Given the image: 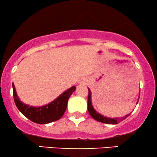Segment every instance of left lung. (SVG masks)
Returning a JSON list of instances; mask_svg holds the SVG:
<instances>
[{
    "mask_svg": "<svg viewBox=\"0 0 157 157\" xmlns=\"http://www.w3.org/2000/svg\"><path fill=\"white\" fill-rule=\"evenodd\" d=\"M139 101V99H138ZM138 101H137V104L138 103ZM88 110L90 116L95 119L97 121L104 123V124H118V122L122 121L123 120L126 119L128 116H129L130 113L129 115H126L124 117H122V118H108V117L104 116L102 115H101L100 113H97L95 109H94L93 105H92L91 102V92H90V90L88 88Z\"/></svg>",
    "mask_w": 157,
    "mask_h": 157,
    "instance_id": "left-lung-1",
    "label": "left lung"
}]
</instances>
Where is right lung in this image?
Here are the masks:
<instances>
[{
    "label": "right lung",
    "instance_id": "1",
    "mask_svg": "<svg viewBox=\"0 0 157 157\" xmlns=\"http://www.w3.org/2000/svg\"><path fill=\"white\" fill-rule=\"evenodd\" d=\"M12 88L14 102L19 110L31 121L39 124H46L59 120L67 109L68 100L76 89L75 86L71 87L48 105L41 107H33L20 101L14 83L12 84Z\"/></svg>",
    "mask_w": 157,
    "mask_h": 157
}]
</instances>
